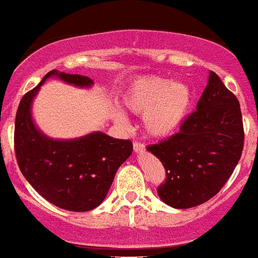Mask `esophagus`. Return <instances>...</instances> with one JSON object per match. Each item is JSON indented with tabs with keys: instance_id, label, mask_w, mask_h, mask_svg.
I'll list each match as a JSON object with an SVG mask.
<instances>
[{
	"instance_id": "34e87169",
	"label": "esophagus",
	"mask_w": 258,
	"mask_h": 258,
	"mask_svg": "<svg viewBox=\"0 0 258 258\" xmlns=\"http://www.w3.org/2000/svg\"><path fill=\"white\" fill-rule=\"evenodd\" d=\"M134 151L139 155V153H143L146 151V146L143 143H134Z\"/></svg>"
}]
</instances>
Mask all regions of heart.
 <instances>
[{"label": "heart", "instance_id": "heart-1", "mask_svg": "<svg viewBox=\"0 0 258 258\" xmlns=\"http://www.w3.org/2000/svg\"><path fill=\"white\" fill-rule=\"evenodd\" d=\"M127 111L143 115L147 135L162 139L173 135L183 124L192 105V89L186 81H170L149 76L134 81L122 96ZM110 115L118 124H127V116L119 107H111Z\"/></svg>", "mask_w": 258, "mask_h": 258}]
</instances>
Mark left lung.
Listing matches in <instances>:
<instances>
[{
    "label": "left lung",
    "instance_id": "obj_1",
    "mask_svg": "<svg viewBox=\"0 0 258 258\" xmlns=\"http://www.w3.org/2000/svg\"><path fill=\"white\" fill-rule=\"evenodd\" d=\"M244 146L240 103L210 72L207 86L179 133L147 148L166 170L160 199L174 209H190L218 194L237 165Z\"/></svg>",
    "mask_w": 258,
    "mask_h": 258
}]
</instances>
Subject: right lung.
I'll return each instance as SVG.
<instances>
[{"instance_id": "right-lung-1", "label": "right lung", "mask_w": 258, "mask_h": 258, "mask_svg": "<svg viewBox=\"0 0 258 258\" xmlns=\"http://www.w3.org/2000/svg\"><path fill=\"white\" fill-rule=\"evenodd\" d=\"M76 88H92L80 75L51 71L36 88L26 93L15 116L14 146L19 169L44 199L60 209L82 213L103 202L116 170L133 153V142L115 139L101 131L75 139L45 135L32 118V103L48 79Z\"/></svg>"}]
</instances>
